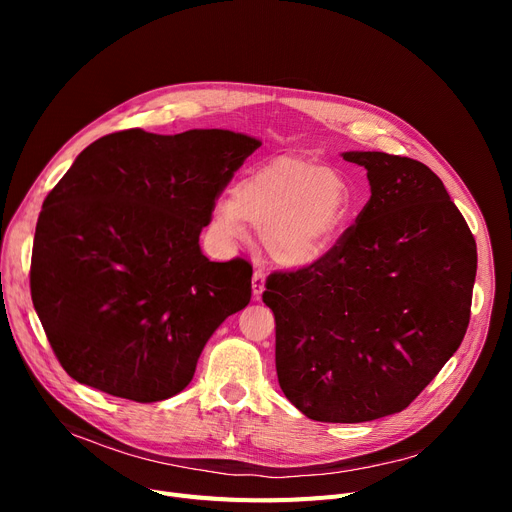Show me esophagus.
<instances>
[{
	"mask_svg": "<svg viewBox=\"0 0 512 512\" xmlns=\"http://www.w3.org/2000/svg\"><path fill=\"white\" fill-rule=\"evenodd\" d=\"M263 290H265V272L261 270V267H257V270L253 272V294H255V299L261 297Z\"/></svg>",
	"mask_w": 512,
	"mask_h": 512,
	"instance_id": "esophagus-1",
	"label": "esophagus"
}]
</instances>
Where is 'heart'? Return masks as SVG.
<instances>
[{
	"instance_id": "b5f03b06",
	"label": "heart",
	"mask_w": 512,
	"mask_h": 512,
	"mask_svg": "<svg viewBox=\"0 0 512 512\" xmlns=\"http://www.w3.org/2000/svg\"><path fill=\"white\" fill-rule=\"evenodd\" d=\"M351 213V186L332 168L280 155L242 176L232 197L215 205V226L228 240L261 230V245L284 267L324 257Z\"/></svg>"
}]
</instances>
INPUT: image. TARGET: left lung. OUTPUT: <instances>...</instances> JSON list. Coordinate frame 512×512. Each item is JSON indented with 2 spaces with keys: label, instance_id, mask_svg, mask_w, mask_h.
<instances>
[{
  "label": "left lung",
  "instance_id": "left-lung-1",
  "mask_svg": "<svg viewBox=\"0 0 512 512\" xmlns=\"http://www.w3.org/2000/svg\"><path fill=\"white\" fill-rule=\"evenodd\" d=\"M371 197L315 263L265 282L276 371L309 419L400 413L461 346L477 272L475 238L442 180L411 157L342 153Z\"/></svg>",
  "mask_w": 512,
  "mask_h": 512
}]
</instances>
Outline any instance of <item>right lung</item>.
<instances>
[{
	"instance_id": "obj_1",
	"label": "right lung",
	"mask_w": 512,
	"mask_h": 512,
	"mask_svg": "<svg viewBox=\"0 0 512 512\" xmlns=\"http://www.w3.org/2000/svg\"><path fill=\"white\" fill-rule=\"evenodd\" d=\"M259 147L220 128H130L74 159L43 201L31 259L33 305L70 378L134 402L191 384L211 334L251 301L249 261H209L199 234Z\"/></svg>"
}]
</instances>
